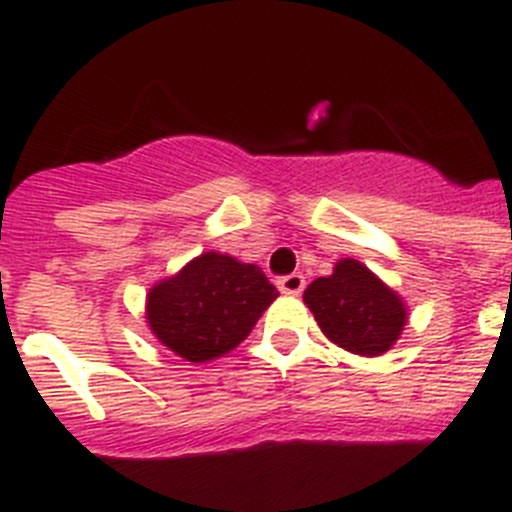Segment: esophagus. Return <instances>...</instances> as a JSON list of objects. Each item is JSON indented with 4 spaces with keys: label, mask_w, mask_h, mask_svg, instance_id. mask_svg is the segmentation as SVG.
<instances>
[{
    "label": "esophagus",
    "mask_w": 512,
    "mask_h": 512,
    "mask_svg": "<svg viewBox=\"0 0 512 512\" xmlns=\"http://www.w3.org/2000/svg\"><path fill=\"white\" fill-rule=\"evenodd\" d=\"M303 286H306V278H303L301 273H291V276L278 278V288H281V293H286V296H298V293L303 291Z\"/></svg>",
    "instance_id": "esophagus-1"
}]
</instances>
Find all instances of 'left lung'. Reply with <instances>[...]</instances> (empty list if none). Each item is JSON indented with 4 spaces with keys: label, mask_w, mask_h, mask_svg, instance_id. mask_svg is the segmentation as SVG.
Returning <instances> with one entry per match:
<instances>
[{
    "label": "left lung",
    "mask_w": 512,
    "mask_h": 512,
    "mask_svg": "<svg viewBox=\"0 0 512 512\" xmlns=\"http://www.w3.org/2000/svg\"><path fill=\"white\" fill-rule=\"evenodd\" d=\"M318 328L331 343L356 356L376 358L391 351L408 323V306L366 263L341 258L331 276L303 291Z\"/></svg>",
    "instance_id": "8db88e82"
}]
</instances>
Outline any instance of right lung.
<instances>
[{"instance_id": "right-lung-1", "label": "right lung", "mask_w": 512, "mask_h": 512, "mask_svg": "<svg viewBox=\"0 0 512 512\" xmlns=\"http://www.w3.org/2000/svg\"><path fill=\"white\" fill-rule=\"evenodd\" d=\"M278 298L256 263L204 251L146 293V326L161 346L189 363L234 351Z\"/></svg>"}]
</instances>
